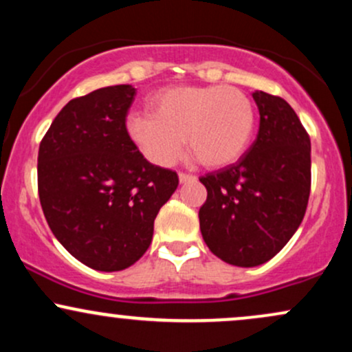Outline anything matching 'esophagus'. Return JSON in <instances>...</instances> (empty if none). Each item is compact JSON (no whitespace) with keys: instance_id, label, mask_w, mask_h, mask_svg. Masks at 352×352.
<instances>
[{"instance_id":"1","label":"esophagus","mask_w":352,"mask_h":352,"mask_svg":"<svg viewBox=\"0 0 352 352\" xmlns=\"http://www.w3.org/2000/svg\"><path fill=\"white\" fill-rule=\"evenodd\" d=\"M195 175H188V173H179V182L180 184H190V182H195Z\"/></svg>"}]
</instances>
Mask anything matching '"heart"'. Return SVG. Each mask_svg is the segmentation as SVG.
Returning <instances> with one entry per match:
<instances>
[{"label": "heart", "mask_w": 352, "mask_h": 352, "mask_svg": "<svg viewBox=\"0 0 352 352\" xmlns=\"http://www.w3.org/2000/svg\"><path fill=\"white\" fill-rule=\"evenodd\" d=\"M148 114L127 117V132L142 155L168 167L188 151L207 168L240 160L254 131V107L233 86H170L147 100Z\"/></svg>", "instance_id": "1"}]
</instances>
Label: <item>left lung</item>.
<instances>
[{
	"instance_id": "8db88e82",
	"label": "left lung",
	"mask_w": 352,
	"mask_h": 352,
	"mask_svg": "<svg viewBox=\"0 0 352 352\" xmlns=\"http://www.w3.org/2000/svg\"><path fill=\"white\" fill-rule=\"evenodd\" d=\"M260 131L236 164L207 173L200 232L225 263L263 265L294 235L311 188V142L285 99L254 91Z\"/></svg>"
}]
</instances>
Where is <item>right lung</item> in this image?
<instances>
[{"label": "right lung", "mask_w": 352, "mask_h": 352, "mask_svg": "<svg viewBox=\"0 0 352 352\" xmlns=\"http://www.w3.org/2000/svg\"><path fill=\"white\" fill-rule=\"evenodd\" d=\"M129 84L66 104L39 145L38 190L51 232L80 263L120 272L151 246L153 220L179 185L132 142Z\"/></svg>", "instance_id": "add662e5"}]
</instances>
